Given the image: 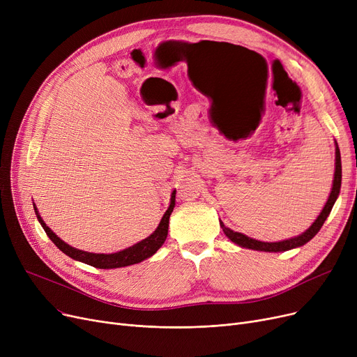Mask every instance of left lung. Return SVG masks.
I'll return each mask as SVG.
<instances>
[{"instance_id": "1", "label": "left lung", "mask_w": 357, "mask_h": 357, "mask_svg": "<svg viewBox=\"0 0 357 357\" xmlns=\"http://www.w3.org/2000/svg\"><path fill=\"white\" fill-rule=\"evenodd\" d=\"M334 144H335V159H334L335 163H334V179H333L331 192L328 195V199L324 205V208L321 210L320 215L315 218V221L311 224V226L304 233H301L299 236H295V237H291V238H287V240H280V241H260V240L252 238V237L243 234V233L233 231L231 229L224 226V222L220 220V226H221L224 234H226L233 243H236L237 246L245 248V249H252V250H259V252L278 253V252H287V250H291V249H296V248L304 246L305 243H308L318 231H320L324 221L327 220V217L331 213V208H333L335 199L339 198V194H340V188H342V158H340L339 144H337V142H334Z\"/></svg>"}]
</instances>
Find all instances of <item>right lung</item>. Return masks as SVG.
<instances>
[{
    "instance_id": "right-lung-1",
    "label": "right lung",
    "mask_w": 357,
    "mask_h": 357,
    "mask_svg": "<svg viewBox=\"0 0 357 357\" xmlns=\"http://www.w3.org/2000/svg\"><path fill=\"white\" fill-rule=\"evenodd\" d=\"M175 195H176V190L172 191L169 207H167L166 213L163 214L160 222L158 224L156 230L152 234H150L146 238H143L142 241L136 243V245H133L131 248H127V249L116 252V253H91V252L79 250V249H75V248L69 246L68 243H65L62 238H59L46 226V222L40 217L39 211H37L36 204H33V207H34V213H36L37 220H39L40 226L43 227V230L46 231L49 238L66 256L72 257L73 260L82 261V264L91 265L93 268H98V269H116V268H124V266H130V265H135V264H140V261H143L149 257H152L162 248V245L167 237L169 217H171V214L175 208Z\"/></svg>"
}]
</instances>
